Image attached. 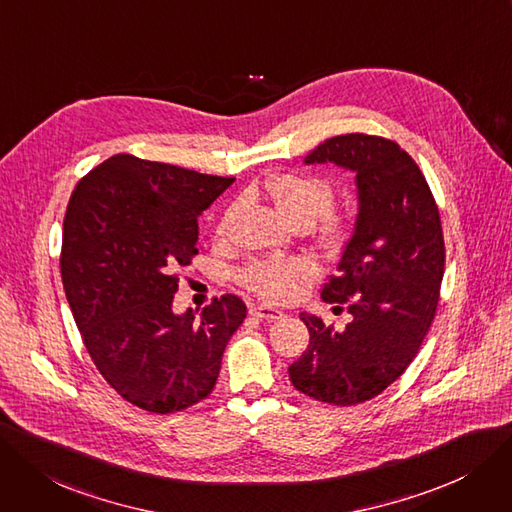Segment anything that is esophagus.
Instances as JSON below:
<instances>
[{
  "label": "esophagus",
  "mask_w": 512,
  "mask_h": 512,
  "mask_svg": "<svg viewBox=\"0 0 512 512\" xmlns=\"http://www.w3.org/2000/svg\"><path fill=\"white\" fill-rule=\"evenodd\" d=\"M250 313L262 321H275V319L283 317V311H279V309H275V306H269V304H254Z\"/></svg>",
  "instance_id": "esophagus-1"
}]
</instances>
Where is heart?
I'll return each instance as SVG.
<instances>
[{
	"instance_id": "obj_1",
	"label": "heart",
	"mask_w": 512,
	"mask_h": 512,
	"mask_svg": "<svg viewBox=\"0 0 512 512\" xmlns=\"http://www.w3.org/2000/svg\"><path fill=\"white\" fill-rule=\"evenodd\" d=\"M267 195L277 212L300 229L317 231L325 243L340 239L344 220L330 210L334 191L325 178L309 174H279L267 182ZM315 275V264L306 258L256 260L241 273V281L254 294L267 300H288L298 285Z\"/></svg>"
}]
</instances>
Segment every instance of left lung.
Masks as SVG:
<instances>
[{
	"mask_svg": "<svg viewBox=\"0 0 512 512\" xmlns=\"http://www.w3.org/2000/svg\"><path fill=\"white\" fill-rule=\"evenodd\" d=\"M306 166L334 163L357 185L355 229L325 302L346 304L342 332L302 313L309 346L290 365L300 393L332 405L380 395L412 363L431 327L445 267L437 203L416 161L397 142L367 134L327 138Z\"/></svg>",
	"mask_w": 512,
	"mask_h": 512,
	"instance_id": "1",
	"label": "left lung"
}]
</instances>
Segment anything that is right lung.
Wrapping results in <instances>:
<instances>
[{
  "instance_id": "add662e5",
  "label": "right lung",
  "mask_w": 512,
  "mask_h": 512,
  "mask_svg": "<svg viewBox=\"0 0 512 512\" xmlns=\"http://www.w3.org/2000/svg\"><path fill=\"white\" fill-rule=\"evenodd\" d=\"M233 180L121 153L71 195L60 252L69 306L102 378L147 412L206 399L248 313L233 294L199 317L172 309L174 271L197 254V218Z\"/></svg>"
}]
</instances>
